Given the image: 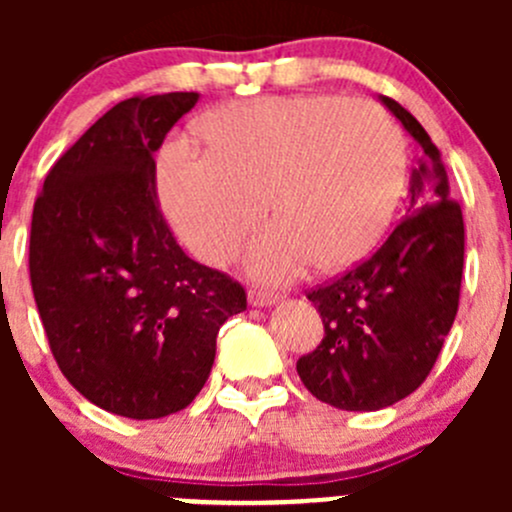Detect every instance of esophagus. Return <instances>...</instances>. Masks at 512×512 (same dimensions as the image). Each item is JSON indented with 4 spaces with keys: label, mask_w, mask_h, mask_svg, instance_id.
I'll return each instance as SVG.
<instances>
[{
    "label": "esophagus",
    "mask_w": 512,
    "mask_h": 512,
    "mask_svg": "<svg viewBox=\"0 0 512 512\" xmlns=\"http://www.w3.org/2000/svg\"><path fill=\"white\" fill-rule=\"evenodd\" d=\"M247 299H250L252 307H267V304H275L277 299H280V294L270 287L252 285L250 292H247Z\"/></svg>",
    "instance_id": "34e87169"
}]
</instances>
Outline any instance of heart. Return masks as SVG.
<instances>
[{
  "instance_id": "b5f03b06",
  "label": "heart",
  "mask_w": 512,
  "mask_h": 512,
  "mask_svg": "<svg viewBox=\"0 0 512 512\" xmlns=\"http://www.w3.org/2000/svg\"><path fill=\"white\" fill-rule=\"evenodd\" d=\"M205 151L165 148V213L210 265L235 257L270 200L275 223L247 252L255 275L285 280L317 262L342 270L384 237L406 188L409 146L366 98L265 96L215 108L195 126Z\"/></svg>"
}]
</instances>
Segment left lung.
Returning <instances> with one entry per match:
<instances>
[{"label":"left lung","mask_w":512,"mask_h":512,"mask_svg":"<svg viewBox=\"0 0 512 512\" xmlns=\"http://www.w3.org/2000/svg\"><path fill=\"white\" fill-rule=\"evenodd\" d=\"M381 101L421 146L409 215L374 255L307 292L324 337L297 361L312 396L344 411H379L414 394L441 354L461 299L466 230L461 205L448 198L441 151L401 103Z\"/></svg>","instance_id":"1"}]
</instances>
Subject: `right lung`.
I'll return each mask as SVG.
<instances>
[{
  "label": "right lung",
  "mask_w": 512,
  "mask_h": 512,
  "mask_svg": "<svg viewBox=\"0 0 512 512\" xmlns=\"http://www.w3.org/2000/svg\"><path fill=\"white\" fill-rule=\"evenodd\" d=\"M195 91L116 103L64 153L34 203L29 277L61 374L98 409L148 421L208 381L240 282L190 260L160 213L153 153Z\"/></svg>",
  "instance_id": "obj_1"
}]
</instances>
